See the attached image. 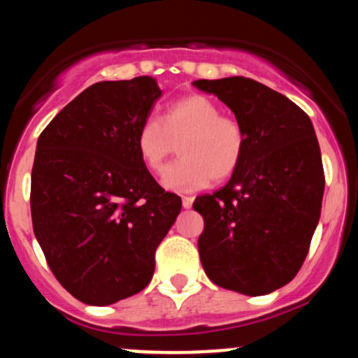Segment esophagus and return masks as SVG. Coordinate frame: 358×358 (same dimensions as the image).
Masks as SVG:
<instances>
[{
  "instance_id": "34e87169",
  "label": "esophagus",
  "mask_w": 358,
  "mask_h": 358,
  "mask_svg": "<svg viewBox=\"0 0 358 358\" xmlns=\"http://www.w3.org/2000/svg\"><path fill=\"white\" fill-rule=\"evenodd\" d=\"M182 205H183V208H192V205H193V196H183V199H182Z\"/></svg>"
}]
</instances>
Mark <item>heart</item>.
<instances>
[{"label": "heart", "mask_w": 358, "mask_h": 358, "mask_svg": "<svg viewBox=\"0 0 358 358\" xmlns=\"http://www.w3.org/2000/svg\"><path fill=\"white\" fill-rule=\"evenodd\" d=\"M134 143L153 173L165 168L178 145L182 158L166 168L162 182L168 190L188 193L234 175L244 158L245 133L236 117L220 114L212 99L192 94L168 106L159 121L145 119Z\"/></svg>", "instance_id": "b5f03b06"}]
</instances>
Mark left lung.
<instances>
[{
    "mask_svg": "<svg viewBox=\"0 0 358 358\" xmlns=\"http://www.w3.org/2000/svg\"><path fill=\"white\" fill-rule=\"evenodd\" d=\"M232 110L245 151L227 185L200 195L199 252L212 282L248 296L298 274L322 212L324 175L311 119L286 96L248 77L193 82Z\"/></svg>",
    "mask_w": 358,
    "mask_h": 358,
    "instance_id": "obj_1",
    "label": "left lung"
}]
</instances>
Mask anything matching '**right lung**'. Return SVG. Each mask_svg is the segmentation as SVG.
<instances>
[{
	"mask_svg": "<svg viewBox=\"0 0 358 358\" xmlns=\"http://www.w3.org/2000/svg\"><path fill=\"white\" fill-rule=\"evenodd\" d=\"M162 89L150 76L97 82L52 119L31 170L34 232L73 298L108 306L145 289L182 210L139 158L136 131Z\"/></svg>",
	"mask_w": 358,
	"mask_h": 358,
	"instance_id": "add662e5",
	"label": "right lung"
}]
</instances>
